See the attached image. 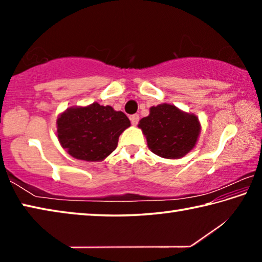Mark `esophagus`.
Wrapping results in <instances>:
<instances>
[{
  "mask_svg": "<svg viewBox=\"0 0 262 262\" xmlns=\"http://www.w3.org/2000/svg\"><path fill=\"white\" fill-rule=\"evenodd\" d=\"M139 120H140V115L139 114H133L130 117V122H132L133 126H136L137 122H139Z\"/></svg>",
  "mask_w": 262,
  "mask_h": 262,
  "instance_id": "1",
  "label": "esophagus"
}]
</instances>
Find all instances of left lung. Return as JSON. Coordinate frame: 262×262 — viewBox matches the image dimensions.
<instances>
[{
  "mask_svg": "<svg viewBox=\"0 0 262 262\" xmlns=\"http://www.w3.org/2000/svg\"><path fill=\"white\" fill-rule=\"evenodd\" d=\"M148 148L159 157L178 159L193 150L201 133V123L193 113L174 105L159 104L150 107L149 115L139 122Z\"/></svg>",
  "mask_w": 262,
  "mask_h": 262,
  "instance_id": "1",
  "label": "left lung"
}]
</instances>
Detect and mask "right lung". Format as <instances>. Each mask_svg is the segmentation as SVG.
Returning <instances> with one entry per match:
<instances>
[{
    "instance_id": "1",
    "label": "right lung",
    "mask_w": 262,
    "mask_h": 262,
    "mask_svg": "<svg viewBox=\"0 0 262 262\" xmlns=\"http://www.w3.org/2000/svg\"><path fill=\"white\" fill-rule=\"evenodd\" d=\"M130 126L121 111L98 103L73 106L56 119V136L70 156L85 162H100L118 147L119 136Z\"/></svg>"
}]
</instances>
